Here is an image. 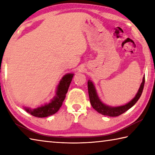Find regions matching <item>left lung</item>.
Returning a JSON list of instances; mask_svg holds the SVG:
<instances>
[{
    "label": "left lung",
    "mask_w": 155,
    "mask_h": 155,
    "mask_svg": "<svg viewBox=\"0 0 155 155\" xmlns=\"http://www.w3.org/2000/svg\"><path fill=\"white\" fill-rule=\"evenodd\" d=\"M144 83H145V75L143 76L142 82H141L137 93L136 94L134 98L131 100L130 102H128V103L124 104V105L111 107L107 105V104L103 103V102L101 101V100L100 99L98 95V94H97L95 85H94V83L91 80H88L87 87L90 103L93 108L95 109L97 112H98L99 114L110 117L118 116V115L124 114V112L128 111V109H130L131 107L137 103L138 100L140 99L141 94H142Z\"/></svg>",
    "instance_id": "left-lung-1"
}]
</instances>
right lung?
I'll return each mask as SVG.
<instances>
[{"instance_id": "add662e5", "label": "right lung", "mask_w": 155, "mask_h": 155, "mask_svg": "<svg viewBox=\"0 0 155 155\" xmlns=\"http://www.w3.org/2000/svg\"><path fill=\"white\" fill-rule=\"evenodd\" d=\"M73 76H74L73 73H68L61 78L57 87L55 96L48 103L42 104L34 109L27 107H23V109L28 114L38 117H45L54 114L59 111L62 105Z\"/></svg>"}]
</instances>
